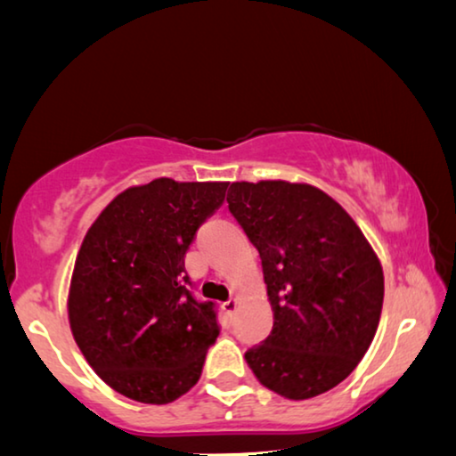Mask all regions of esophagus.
I'll return each instance as SVG.
<instances>
[{
	"label": "esophagus",
	"mask_w": 456,
	"mask_h": 456,
	"mask_svg": "<svg viewBox=\"0 0 456 456\" xmlns=\"http://www.w3.org/2000/svg\"><path fill=\"white\" fill-rule=\"evenodd\" d=\"M237 305H239V299H237V297H231V299H227L225 304H223V307H225V312H227L229 315H233V314H235Z\"/></svg>",
	"instance_id": "1"
}]
</instances>
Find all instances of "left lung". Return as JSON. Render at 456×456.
Wrapping results in <instances>:
<instances>
[{"instance_id":"8db88e82","label":"left lung","mask_w":456,"mask_h":456,"mask_svg":"<svg viewBox=\"0 0 456 456\" xmlns=\"http://www.w3.org/2000/svg\"><path fill=\"white\" fill-rule=\"evenodd\" d=\"M229 211L257 247L273 328L245 360L291 400L346 380L372 344L384 275L354 219L310 184L231 183Z\"/></svg>"}]
</instances>
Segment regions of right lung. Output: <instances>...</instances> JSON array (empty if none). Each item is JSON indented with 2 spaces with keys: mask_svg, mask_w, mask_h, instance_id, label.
Here are the masks:
<instances>
[{
  "mask_svg": "<svg viewBox=\"0 0 456 456\" xmlns=\"http://www.w3.org/2000/svg\"><path fill=\"white\" fill-rule=\"evenodd\" d=\"M227 184L157 179L126 189L84 237L70 328L88 364L122 396L167 404L199 382L221 326L217 304L192 293L184 253Z\"/></svg>",
  "mask_w": 456,
  "mask_h": 456,
  "instance_id": "obj_1",
  "label": "right lung"
}]
</instances>
